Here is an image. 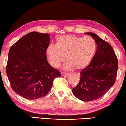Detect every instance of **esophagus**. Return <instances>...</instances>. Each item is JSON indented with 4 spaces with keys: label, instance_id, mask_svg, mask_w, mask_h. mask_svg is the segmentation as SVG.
Segmentation results:
<instances>
[{
    "label": "esophagus",
    "instance_id": "obj_1",
    "mask_svg": "<svg viewBox=\"0 0 126 126\" xmlns=\"http://www.w3.org/2000/svg\"><path fill=\"white\" fill-rule=\"evenodd\" d=\"M61 75L62 76H67L69 75V73H65V72H61Z\"/></svg>",
    "mask_w": 126,
    "mask_h": 126
}]
</instances>
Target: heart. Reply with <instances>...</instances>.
I'll use <instances>...</instances> for the list:
<instances>
[{
  "label": "heart",
  "mask_w": 126,
  "mask_h": 126,
  "mask_svg": "<svg viewBox=\"0 0 126 126\" xmlns=\"http://www.w3.org/2000/svg\"><path fill=\"white\" fill-rule=\"evenodd\" d=\"M96 43L92 37L65 35L58 37L56 45L51 44L46 49V55L51 66L58 68L64 62V68L83 70L90 64L94 58Z\"/></svg>",
  "instance_id": "obj_1"
}]
</instances>
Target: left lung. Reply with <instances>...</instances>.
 Returning <instances> with one entry per match:
<instances>
[{"instance_id":"left-lung-1","label":"left lung","mask_w":126,"mask_h":126,"mask_svg":"<svg viewBox=\"0 0 126 126\" xmlns=\"http://www.w3.org/2000/svg\"><path fill=\"white\" fill-rule=\"evenodd\" d=\"M94 39L97 49L93 61L80 72L78 84L72 88L74 96L84 102L96 100L115 83L118 62L109 43L93 32H86Z\"/></svg>"}]
</instances>
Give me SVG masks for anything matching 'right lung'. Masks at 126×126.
Wrapping results in <instances>:
<instances>
[{
	"label": "right lung",
	"instance_id": "1",
	"mask_svg": "<svg viewBox=\"0 0 126 126\" xmlns=\"http://www.w3.org/2000/svg\"><path fill=\"white\" fill-rule=\"evenodd\" d=\"M48 33L33 31L26 34L10 48L6 67L12 90L29 100L45 96L59 71L49 64L46 49L49 45Z\"/></svg>",
	"mask_w": 126,
	"mask_h": 126
}]
</instances>
